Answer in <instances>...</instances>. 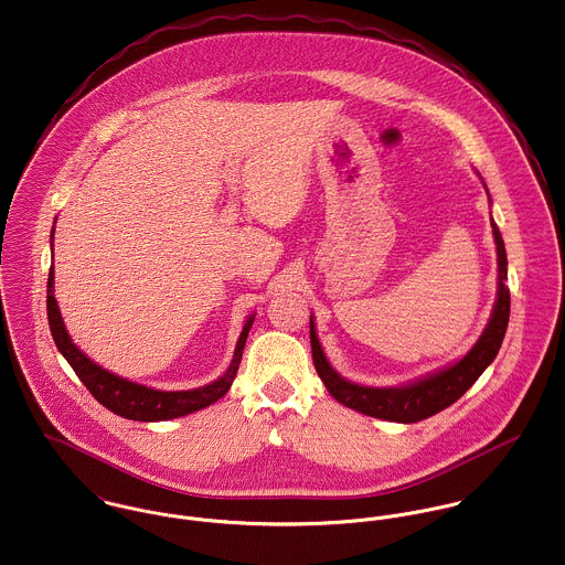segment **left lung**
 Returning a JSON list of instances; mask_svg holds the SVG:
<instances>
[{"instance_id": "left-lung-1", "label": "left lung", "mask_w": 565, "mask_h": 565, "mask_svg": "<svg viewBox=\"0 0 565 565\" xmlns=\"http://www.w3.org/2000/svg\"><path fill=\"white\" fill-rule=\"evenodd\" d=\"M486 186V184H483ZM492 234L497 243V264H499V290L497 301L492 307V316L479 335L478 344L471 348L460 361L454 365L435 372L422 381H415L404 387H363L342 379L331 363L327 361L322 347L316 335L313 318H309V340H311V356L316 372L329 393L348 408H354L363 415L399 422V424H415L428 419L443 408L451 406L458 397H462L467 390L478 381L481 372L494 361L499 348L503 344L508 322H510V288L508 281V256L501 232L492 221Z\"/></svg>"}]
</instances>
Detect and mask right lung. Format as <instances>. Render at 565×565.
Masks as SVG:
<instances>
[{
	"instance_id": "right-lung-1",
	"label": "right lung",
	"mask_w": 565,
	"mask_h": 565,
	"mask_svg": "<svg viewBox=\"0 0 565 565\" xmlns=\"http://www.w3.org/2000/svg\"><path fill=\"white\" fill-rule=\"evenodd\" d=\"M53 238V232H51ZM46 318H49V329L53 335V342L57 350L64 354V359L71 363V367L75 370V374L82 379V383L86 385L87 391L111 413L132 419V422H166V419H175V417H184L189 413H195L200 408L211 406L213 402H217L218 397H223L227 390L232 387V381L238 372L241 365V356H243V348L247 342L249 329L254 324V316L247 318L241 338L236 342V350L232 356V363L227 367V372L217 379L215 383L200 387V390L189 391H159L146 385H137L130 383L127 379H120L107 370H103L100 365H96L89 356H86L79 348L73 344L60 307L53 295V266L49 270V281H46Z\"/></svg>"
}]
</instances>
